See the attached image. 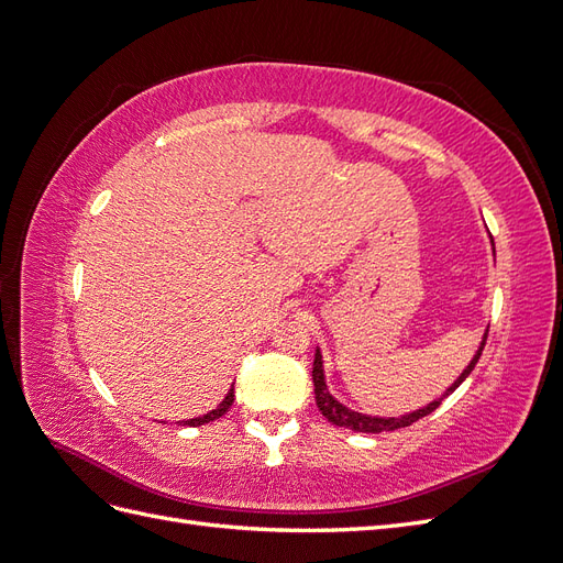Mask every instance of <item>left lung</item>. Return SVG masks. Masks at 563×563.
<instances>
[{"label": "left lung", "instance_id": "obj_1", "mask_svg": "<svg viewBox=\"0 0 563 563\" xmlns=\"http://www.w3.org/2000/svg\"><path fill=\"white\" fill-rule=\"evenodd\" d=\"M488 335V333H486ZM486 335L482 340V347L479 352L474 354V360L470 362V366L460 373L457 380L446 389V395H441L437 401L428 404L424 408H418V411L408 413V416H401V418H373V416H364V413H356V411H350V408H345L340 401H335L331 397V391L327 387V380H323V366H321V352L317 350L314 352V364H312V380H314V395H317V406L321 416L327 418L329 422L338 424V428H347V430H354V432H368V434H378V432H391V430H399V428H408V424H413L416 420L430 416L432 411H437L439 404L444 401L451 391H455L460 387V383H463L472 368L476 366V362H479L482 356V350L486 345Z\"/></svg>", "mask_w": 563, "mask_h": 563}]
</instances>
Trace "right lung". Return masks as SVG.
I'll return each instance as SVG.
<instances>
[{
    "label": "right lung",
    "mask_w": 563,
    "mask_h": 563,
    "mask_svg": "<svg viewBox=\"0 0 563 563\" xmlns=\"http://www.w3.org/2000/svg\"><path fill=\"white\" fill-rule=\"evenodd\" d=\"M232 401H234V387H230V391H228V397L218 404V408H213L211 413H207V416H201V418H192V420H183V424H190V428H197V424H203V422H211V420H216V418H220V416H225L228 413V408L232 406Z\"/></svg>",
    "instance_id": "1"
}]
</instances>
